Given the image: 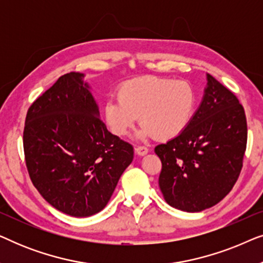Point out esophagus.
<instances>
[{"instance_id": "1", "label": "esophagus", "mask_w": 263, "mask_h": 263, "mask_svg": "<svg viewBox=\"0 0 263 263\" xmlns=\"http://www.w3.org/2000/svg\"><path fill=\"white\" fill-rule=\"evenodd\" d=\"M135 153L138 154V156L142 157V156H145V154L148 153V148H147V147H145V146H136L135 147Z\"/></svg>"}]
</instances>
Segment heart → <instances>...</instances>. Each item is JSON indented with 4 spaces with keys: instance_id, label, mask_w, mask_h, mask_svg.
<instances>
[{
    "instance_id": "obj_1",
    "label": "heart",
    "mask_w": 263,
    "mask_h": 263,
    "mask_svg": "<svg viewBox=\"0 0 263 263\" xmlns=\"http://www.w3.org/2000/svg\"><path fill=\"white\" fill-rule=\"evenodd\" d=\"M196 103V92L189 81L145 77L118 87L117 99H109L105 104L104 118L117 136L127 135L140 117V138L168 140L185 130Z\"/></svg>"
}]
</instances>
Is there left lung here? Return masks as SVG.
<instances>
[{
  "label": "left lung",
  "mask_w": 263,
  "mask_h": 263,
  "mask_svg": "<svg viewBox=\"0 0 263 263\" xmlns=\"http://www.w3.org/2000/svg\"><path fill=\"white\" fill-rule=\"evenodd\" d=\"M247 118L233 93L207 74L199 109L183 133L154 152L161 160L159 188L170 206L201 212L235 185L247 148Z\"/></svg>",
  "instance_id": "left-lung-1"
}]
</instances>
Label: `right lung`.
<instances>
[{
    "label": "right lung",
    "instance_id": "add662e5",
    "mask_svg": "<svg viewBox=\"0 0 263 263\" xmlns=\"http://www.w3.org/2000/svg\"><path fill=\"white\" fill-rule=\"evenodd\" d=\"M84 74H64L32 103L24 128L28 175L41 195L77 218L98 213L134 158L130 143L112 135Z\"/></svg>",
    "mask_w": 263,
    "mask_h": 263
}]
</instances>
